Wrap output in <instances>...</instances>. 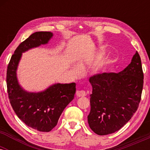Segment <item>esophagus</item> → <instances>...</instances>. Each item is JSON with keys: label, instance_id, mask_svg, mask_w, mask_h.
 <instances>
[{"label": "esophagus", "instance_id": "1", "mask_svg": "<svg viewBox=\"0 0 150 150\" xmlns=\"http://www.w3.org/2000/svg\"><path fill=\"white\" fill-rule=\"evenodd\" d=\"M76 94L77 97H85V96L87 95V93L85 92V91L84 90H78L77 91Z\"/></svg>", "mask_w": 150, "mask_h": 150}]
</instances>
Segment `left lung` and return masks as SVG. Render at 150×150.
<instances>
[{"label": "left lung", "instance_id": "left-lung-1", "mask_svg": "<svg viewBox=\"0 0 150 150\" xmlns=\"http://www.w3.org/2000/svg\"><path fill=\"white\" fill-rule=\"evenodd\" d=\"M144 74L137 51L131 63L118 73H103L89 77L92 86L89 127L96 134L106 135L119 130L138 108Z\"/></svg>", "mask_w": 150, "mask_h": 150}]
</instances>
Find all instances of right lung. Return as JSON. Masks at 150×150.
<instances>
[{
    "label": "right lung",
    "mask_w": 150,
    "mask_h": 150,
    "mask_svg": "<svg viewBox=\"0 0 150 150\" xmlns=\"http://www.w3.org/2000/svg\"><path fill=\"white\" fill-rule=\"evenodd\" d=\"M52 36L50 32L31 34L18 46L7 68V90L15 113L26 125L41 132L51 131L57 125L64 108L74 99L76 84H55L44 92H27L19 85L16 70L22 53L47 44Z\"/></svg>",
    "instance_id": "add662e5"
}]
</instances>
